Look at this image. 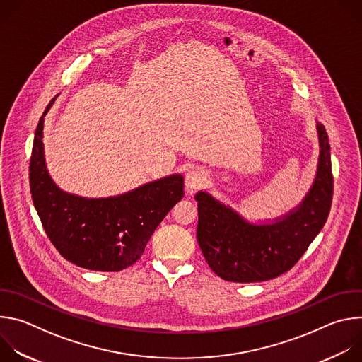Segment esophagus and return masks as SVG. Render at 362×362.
<instances>
[{
  "instance_id": "esophagus-1",
  "label": "esophagus",
  "mask_w": 362,
  "mask_h": 362,
  "mask_svg": "<svg viewBox=\"0 0 362 362\" xmlns=\"http://www.w3.org/2000/svg\"><path fill=\"white\" fill-rule=\"evenodd\" d=\"M208 172H206L203 168H192L185 177V185L187 189H197L200 186H203L206 182H208Z\"/></svg>"
}]
</instances>
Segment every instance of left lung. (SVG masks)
Returning a JSON list of instances; mask_svg holds the SVG:
<instances>
[{"instance_id":"left-lung-1","label":"left lung","mask_w":362,"mask_h":362,"mask_svg":"<svg viewBox=\"0 0 362 362\" xmlns=\"http://www.w3.org/2000/svg\"><path fill=\"white\" fill-rule=\"evenodd\" d=\"M320 159L315 180L302 202L265 223L246 221L208 192H197V242L211 269L230 282H262L289 271L324 228L332 202L331 147L317 123Z\"/></svg>"}]
</instances>
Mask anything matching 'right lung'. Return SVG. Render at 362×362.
<instances>
[{
	"instance_id": "1",
	"label": "right lung",
	"mask_w": 362,
	"mask_h": 362,
	"mask_svg": "<svg viewBox=\"0 0 362 362\" xmlns=\"http://www.w3.org/2000/svg\"><path fill=\"white\" fill-rule=\"evenodd\" d=\"M57 97V95H56ZM44 110L33 143L30 189L42 228L71 264L101 272L133 265L160 222L183 197V176L170 175L119 196L87 199L62 190L47 170L42 144Z\"/></svg>"
}]
</instances>
